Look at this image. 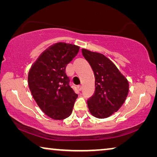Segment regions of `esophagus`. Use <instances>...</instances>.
<instances>
[{
	"mask_svg": "<svg viewBox=\"0 0 157 157\" xmlns=\"http://www.w3.org/2000/svg\"><path fill=\"white\" fill-rule=\"evenodd\" d=\"M78 88L79 90H81V89H82V86H81V84L78 85Z\"/></svg>",
	"mask_w": 157,
	"mask_h": 157,
	"instance_id": "34e87169",
	"label": "esophagus"
}]
</instances>
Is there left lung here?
Masks as SVG:
<instances>
[{"label": "left lung", "instance_id": "1", "mask_svg": "<svg viewBox=\"0 0 157 157\" xmlns=\"http://www.w3.org/2000/svg\"><path fill=\"white\" fill-rule=\"evenodd\" d=\"M95 76V92L88 100L90 113L98 119L110 117L121 108L128 93L129 84L114 63L104 55L82 49Z\"/></svg>", "mask_w": 157, "mask_h": 157}]
</instances>
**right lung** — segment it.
Instances as JSON below:
<instances>
[{"instance_id":"1","label":"right lung","mask_w":157,"mask_h":157,"mask_svg":"<svg viewBox=\"0 0 157 157\" xmlns=\"http://www.w3.org/2000/svg\"><path fill=\"white\" fill-rule=\"evenodd\" d=\"M79 46L59 42L47 48L32 65L28 83L32 96L45 114L61 120L71 114L78 94L69 84L66 66L78 53Z\"/></svg>"}]
</instances>
